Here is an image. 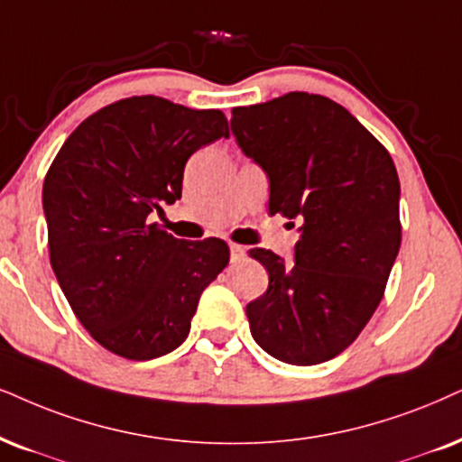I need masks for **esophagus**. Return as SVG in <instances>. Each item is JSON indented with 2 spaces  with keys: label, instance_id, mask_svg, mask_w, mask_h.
Segmentation results:
<instances>
[{
  "label": "esophagus",
  "instance_id": "esophagus-1",
  "mask_svg": "<svg viewBox=\"0 0 462 462\" xmlns=\"http://www.w3.org/2000/svg\"><path fill=\"white\" fill-rule=\"evenodd\" d=\"M243 255H245V247H241V245H236V243H230V260L238 262Z\"/></svg>",
  "mask_w": 462,
  "mask_h": 462
}]
</instances>
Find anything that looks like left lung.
<instances>
[{
    "mask_svg": "<svg viewBox=\"0 0 462 462\" xmlns=\"http://www.w3.org/2000/svg\"><path fill=\"white\" fill-rule=\"evenodd\" d=\"M230 125L266 172L268 211L300 221L294 264L249 251L268 271L247 305L251 337L288 365H319L356 341L386 290L401 247L394 162L349 110L305 91L235 108Z\"/></svg>",
    "mask_w": 462,
    "mask_h": 462,
    "instance_id": "obj_1",
    "label": "left lung"
}]
</instances>
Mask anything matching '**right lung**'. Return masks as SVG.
Segmentation results:
<instances>
[{"label":"right lung","mask_w":462,"mask_h":462,"mask_svg":"<svg viewBox=\"0 0 462 462\" xmlns=\"http://www.w3.org/2000/svg\"><path fill=\"white\" fill-rule=\"evenodd\" d=\"M227 136L221 110L136 96L85 119L51 163L42 188L51 266L108 352L153 360L188 338L230 249L219 238L180 241L149 217L179 200L189 157Z\"/></svg>","instance_id":"add662e5"}]
</instances>
